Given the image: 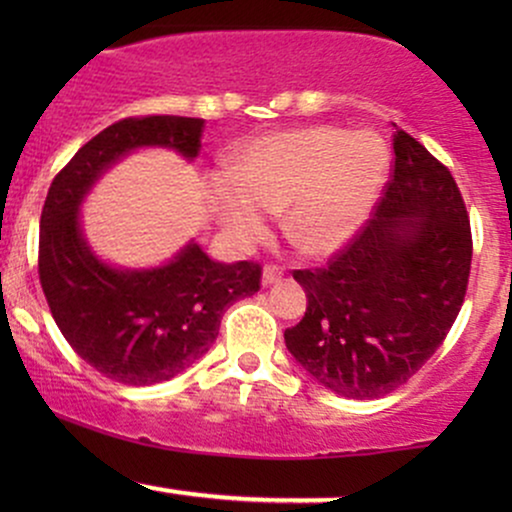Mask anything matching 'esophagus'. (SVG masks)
I'll list each match as a JSON object with an SVG mask.
<instances>
[{
	"label": "esophagus",
	"instance_id": "1",
	"mask_svg": "<svg viewBox=\"0 0 512 512\" xmlns=\"http://www.w3.org/2000/svg\"><path fill=\"white\" fill-rule=\"evenodd\" d=\"M281 276H284V269L276 267V264H267V267H264V272H262V284L264 286L276 284V281H279Z\"/></svg>",
	"mask_w": 512,
	"mask_h": 512
}]
</instances>
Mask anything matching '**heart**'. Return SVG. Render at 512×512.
I'll use <instances>...</instances> for the list:
<instances>
[{
    "mask_svg": "<svg viewBox=\"0 0 512 512\" xmlns=\"http://www.w3.org/2000/svg\"><path fill=\"white\" fill-rule=\"evenodd\" d=\"M390 154L378 134L301 127L255 139L219 180L211 204L223 231L248 245L267 209H284V233L305 255H332L356 236L383 192Z\"/></svg>",
    "mask_w": 512,
    "mask_h": 512,
    "instance_id": "b5f03b06",
    "label": "heart"
}]
</instances>
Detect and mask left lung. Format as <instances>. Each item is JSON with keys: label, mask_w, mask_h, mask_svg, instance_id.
<instances>
[{"label": "left lung", "mask_w": 512, "mask_h": 512, "mask_svg": "<svg viewBox=\"0 0 512 512\" xmlns=\"http://www.w3.org/2000/svg\"><path fill=\"white\" fill-rule=\"evenodd\" d=\"M375 216L320 269H296L308 308L286 349L327 390L378 399L436 354L460 313L472 231L455 178L404 129Z\"/></svg>", "instance_id": "obj_1"}]
</instances>
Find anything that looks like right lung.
I'll list each match as a JSON object with an SVG mask.
<instances>
[{"label":"right lung","instance_id":"obj_1","mask_svg":"<svg viewBox=\"0 0 512 512\" xmlns=\"http://www.w3.org/2000/svg\"><path fill=\"white\" fill-rule=\"evenodd\" d=\"M204 120L125 117L76 151L52 180L40 214L38 274L50 313L88 366L122 385H156L202 358L221 317L260 291L257 262H214L197 243L154 269H117L88 248L79 207L113 163L142 146H166L192 161Z\"/></svg>","mask_w":512,"mask_h":512}]
</instances>
